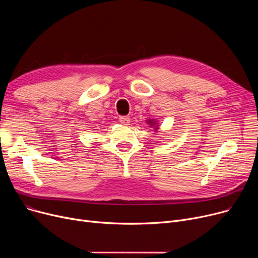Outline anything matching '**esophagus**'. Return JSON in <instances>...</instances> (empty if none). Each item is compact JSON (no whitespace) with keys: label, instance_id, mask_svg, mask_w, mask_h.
<instances>
[{"label":"esophagus","instance_id":"34e87169","mask_svg":"<svg viewBox=\"0 0 258 258\" xmlns=\"http://www.w3.org/2000/svg\"><path fill=\"white\" fill-rule=\"evenodd\" d=\"M119 121L123 125H128L131 123V118L128 116H120L119 117Z\"/></svg>","mask_w":258,"mask_h":258}]
</instances>
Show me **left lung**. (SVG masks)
Listing matches in <instances>:
<instances>
[{"mask_svg": "<svg viewBox=\"0 0 258 258\" xmlns=\"http://www.w3.org/2000/svg\"><path fill=\"white\" fill-rule=\"evenodd\" d=\"M148 123H150V125H152V126L156 124L155 121H153V120H148ZM156 127H157V126H156ZM156 130H157V128H156Z\"/></svg>", "mask_w": 258, "mask_h": 258, "instance_id": "1", "label": "left lung"}]
</instances>
